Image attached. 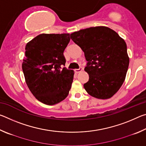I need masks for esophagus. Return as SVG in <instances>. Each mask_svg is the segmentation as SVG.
<instances>
[{
    "label": "esophagus",
    "instance_id": "34e87169",
    "mask_svg": "<svg viewBox=\"0 0 146 146\" xmlns=\"http://www.w3.org/2000/svg\"><path fill=\"white\" fill-rule=\"evenodd\" d=\"M82 70H83V68L82 67H80L78 69H75V71L76 73H79V72H80V71H82Z\"/></svg>",
    "mask_w": 146,
    "mask_h": 146
}]
</instances>
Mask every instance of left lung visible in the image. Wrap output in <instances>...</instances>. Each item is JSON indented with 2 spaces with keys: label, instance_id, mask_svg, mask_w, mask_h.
<instances>
[{
  "label": "left lung",
  "instance_id": "8db88e82",
  "mask_svg": "<svg viewBox=\"0 0 146 146\" xmlns=\"http://www.w3.org/2000/svg\"><path fill=\"white\" fill-rule=\"evenodd\" d=\"M70 36L82 49L88 61L84 70L90 78L84 84L86 91L99 99L113 97L124 82L129 66L124 40L105 26L81 29Z\"/></svg>",
  "mask_w": 146,
  "mask_h": 146
}]
</instances>
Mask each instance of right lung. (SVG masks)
Wrapping results in <instances>:
<instances>
[{
	"label": "right lung",
	"mask_w": 146,
	"mask_h": 146,
	"mask_svg": "<svg viewBox=\"0 0 146 146\" xmlns=\"http://www.w3.org/2000/svg\"><path fill=\"white\" fill-rule=\"evenodd\" d=\"M70 34H40L26 44L23 71L29 90L40 102L54 105L67 97L74 71L63 67Z\"/></svg>",
	"instance_id": "obj_1"
}]
</instances>
